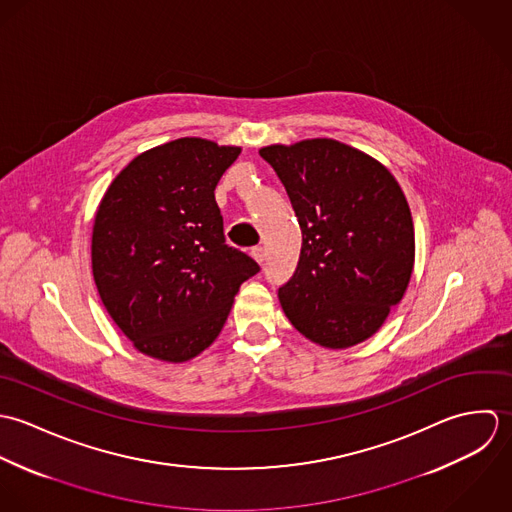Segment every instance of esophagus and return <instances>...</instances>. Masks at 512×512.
Listing matches in <instances>:
<instances>
[{"mask_svg":"<svg viewBox=\"0 0 512 512\" xmlns=\"http://www.w3.org/2000/svg\"><path fill=\"white\" fill-rule=\"evenodd\" d=\"M251 257H253L257 263H263V261H265V249L259 247V245L253 247V249H251Z\"/></svg>","mask_w":512,"mask_h":512,"instance_id":"obj_1","label":"esophagus"}]
</instances>
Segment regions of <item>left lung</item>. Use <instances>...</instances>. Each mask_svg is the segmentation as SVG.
Returning a JSON list of instances; mask_svg holds the SVG:
<instances>
[{
    "label": "left lung",
    "instance_id": "1",
    "mask_svg": "<svg viewBox=\"0 0 512 512\" xmlns=\"http://www.w3.org/2000/svg\"><path fill=\"white\" fill-rule=\"evenodd\" d=\"M283 182L303 247L279 299L293 326L326 348L370 338L408 289L415 239L396 178L330 138L259 152Z\"/></svg>",
    "mask_w": 512,
    "mask_h": 512
}]
</instances>
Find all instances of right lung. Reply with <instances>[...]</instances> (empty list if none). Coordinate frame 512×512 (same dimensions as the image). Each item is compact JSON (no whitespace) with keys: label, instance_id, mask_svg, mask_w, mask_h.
I'll return each instance as SVG.
<instances>
[{"label":"right lung","instance_id":"obj_1","mask_svg":"<svg viewBox=\"0 0 512 512\" xmlns=\"http://www.w3.org/2000/svg\"><path fill=\"white\" fill-rule=\"evenodd\" d=\"M241 148L178 138L136 156L110 184L93 229L103 305L134 346L186 362L221 332L241 283L261 269L225 243L215 186Z\"/></svg>","mask_w":512,"mask_h":512}]
</instances>
